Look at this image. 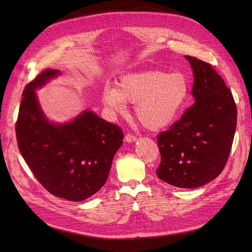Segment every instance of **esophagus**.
Here are the masks:
<instances>
[{
    "label": "esophagus",
    "mask_w": 252,
    "mask_h": 252,
    "mask_svg": "<svg viewBox=\"0 0 252 252\" xmlns=\"http://www.w3.org/2000/svg\"><path fill=\"white\" fill-rule=\"evenodd\" d=\"M125 140L126 141V142H128V143H131V142H135L136 140H137V137L135 136V135H133V134H126V137H125Z\"/></svg>",
    "instance_id": "34e87169"
}]
</instances>
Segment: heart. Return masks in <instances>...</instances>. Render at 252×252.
Listing matches in <instances>:
<instances>
[{
	"label": "heart",
	"mask_w": 252,
	"mask_h": 252,
	"mask_svg": "<svg viewBox=\"0 0 252 252\" xmlns=\"http://www.w3.org/2000/svg\"><path fill=\"white\" fill-rule=\"evenodd\" d=\"M188 96L189 83L183 73L148 70L123 75L116 88L104 89L102 101L113 113L125 112L126 103L136 104L141 125L157 130L174 121Z\"/></svg>",
	"instance_id": "1"
}]
</instances>
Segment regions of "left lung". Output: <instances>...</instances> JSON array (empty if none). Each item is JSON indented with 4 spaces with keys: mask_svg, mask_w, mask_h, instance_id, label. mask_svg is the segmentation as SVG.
Here are the masks:
<instances>
[{
    "mask_svg": "<svg viewBox=\"0 0 252 252\" xmlns=\"http://www.w3.org/2000/svg\"><path fill=\"white\" fill-rule=\"evenodd\" d=\"M193 69L195 103L178 122L157 135L160 164L156 175L179 188H197L213 181L229 159L237 125L231 90L214 66L185 56Z\"/></svg>",
    "mask_w": 252,
    "mask_h": 252,
    "instance_id": "obj_1",
    "label": "left lung"
}]
</instances>
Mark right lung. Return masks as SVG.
I'll list each match as a JSON object with an SVG mask.
<instances>
[{"mask_svg":"<svg viewBox=\"0 0 252 252\" xmlns=\"http://www.w3.org/2000/svg\"><path fill=\"white\" fill-rule=\"evenodd\" d=\"M60 73L45 69L26 85L15 126L16 139L25 162L48 192L82 201L107 181L124 133L92 111L83 112L68 124L48 122L34 90Z\"/></svg>","mask_w":252,"mask_h":252,"instance_id":"1","label":"right lung"}]
</instances>
